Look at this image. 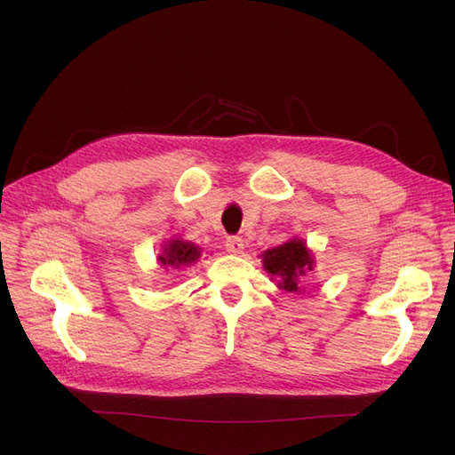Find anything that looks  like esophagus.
I'll return each mask as SVG.
<instances>
[{"label": "esophagus", "mask_w": 455, "mask_h": 455, "mask_svg": "<svg viewBox=\"0 0 455 455\" xmlns=\"http://www.w3.org/2000/svg\"><path fill=\"white\" fill-rule=\"evenodd\" d=\"M244 249V241L241 237H228L226 239V251L231 252V254H241Z\"/></svg>", "instance_id": "obj_1"}]
</instances>
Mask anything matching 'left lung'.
<instances>
[{
  "label": "left lung",
  "instance_id": "obj_1",
  "mask_svg": "<svg viewBox=\"0 0 455 455\" xmlns=\"http://www.w3.org/2000/svg\"><path fill=\"white\" fill-rule=\"evenodd\" d=\"M264 269L277 281V286L286 292L301 294L306 288H301L306 273L313 271L315 259L307 249V244L294 237L279 244L277 249H269L261 254Z\"/></svg>",
  "mask_w": 455,
  "mask_h": 455
}]
</instances>
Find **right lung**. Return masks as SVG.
I'll use <instances>...</instances> for the list:
<instances>
[{
	"instance_id": "right-lung-1",
	"label": "right lung",
	"mask_w": 455,
	"mask_h": 455,
	"mask_svg": "<svg viewBox=\"0 0 455 455\" xmlns=\"http://www.w3.org/2000/svg\"><path fill=\"white\" fill-rule=\"evenodd\" d=\"M201 258V249L189 241L182 239H171L169 244L163 246V252L159 254L161 266L164 267H172V269H180L188 267Z\"/></svg>"
}]
</instances>
